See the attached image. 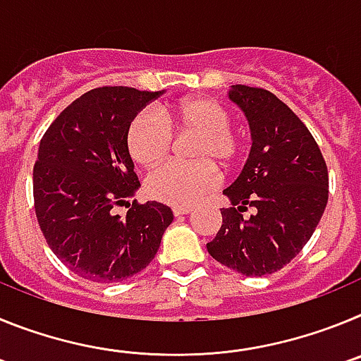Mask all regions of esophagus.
Returning a JSON list of instances; mask_svg holds the SVG:
<instances>
[{
  "instance_id": "obj_1",
  "label": "esophagus",
  "mask_w": 361,
  "mask_h": 361,
  "mask_svg": "<svg viewBox=\"0 0 361 361\" xmlns=\"http://www.w3.org/2000/svg\"><path fill=\"white\" fill-rule=\"evenodd\" d=\"M191 213V206H173V215L180 216V215H188Z\"/></svg>"
}]
</instances>
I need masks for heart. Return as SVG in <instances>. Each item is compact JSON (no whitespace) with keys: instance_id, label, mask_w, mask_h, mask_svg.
Here are the masks:
<instances>
[{"instance_id":"heart-1","label":"heart","mask_w":361,"mask_h":361,"mask_svg":"<svg viewBox=\"0 0 361 361\" xmlns=\"http://www.w3.org/2000/svg\"><path fill=\"white\" fill-rule=\"evenodd\" d=\"M159 117L141 111L126 132V146L145 168L161 164L171 149V133H195L190 148L195 162H168L146 180L149 197L173 206H190L219 184L222 170H231L242 153V137L231 130V116L208 97H188L159 110Z\"/></svg>"}]
</instances>
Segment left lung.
Instances as JSON below:
<instances>
[{
    "label": "left lung",
    "mask_w": 361,
    "mask_h": 361,
    "mask_svg": "<svg viewBox=\"0 0 361 361\" xmlns=\"http://www.w3.org/2000/svg\"><path fill=\"white\" fill-rule=\"evenodd\" d=\"M247 117L250 159L224 195L222 226L208 253L245 276H264L288 266L320 222L329 199L327 164L314 137L275 94L235 85L229 92ZM254 208V215L243 212Z\"/></svg>",
    "instance_id": "left-lung-1"
}]
</instances>
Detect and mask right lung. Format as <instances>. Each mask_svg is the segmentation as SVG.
<instances>
[{
  "label": "right lung",
  "instance_id": "obj_1",
  "mask_svg": "<svg viewBox=\"0 0 361 361\" xmlns=\"http://www.w3.org/2000/svg\"><path fill=\"white\" fill-rule=\"evenodd\" d=\"M161 92L103 86L86 92L52 121L34 164V209L43 237L81 279L123 282L145 269L173 220L161 202H137L139 184L126 146L137 111ZM124 203L126 217L115 215Z\"/></svg>",
  "mask_w": 361,
  "mask_h": 361
}]
</instances>
